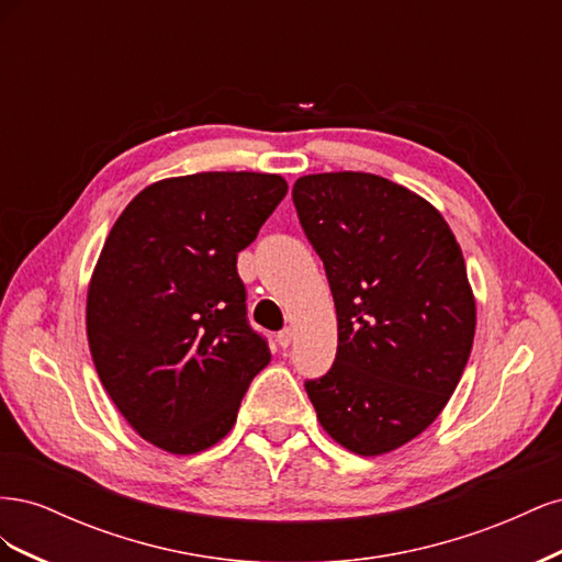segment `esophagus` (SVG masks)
I'll use <instances>...</instances> for the list:
<instances>
[{
    "mask_svg": "<svg viewBox=\"0 0 562 562\" xmlns=\"http://www.w3.org/2000/svg\"><path fill=\"white\" fill-rule=\"evenodd\" d=\"M293 328H283L279 335H277V342H279V347H291V342H293Z\"/></svg>",
    "mask_w": 562,
    "mask_h": 562,
    "instance_id": "obj_1",
    "label": "esophagus"
}]
</instances>
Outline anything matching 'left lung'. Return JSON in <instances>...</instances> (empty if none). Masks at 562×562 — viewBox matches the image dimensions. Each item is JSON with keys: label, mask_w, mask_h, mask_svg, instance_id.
Instances as JSON below:
<instances>
[{"label": "left lung", "mask_w": 562, "mask_h": 562, "mask_svg": "<svg viewBox=\"0 0 562 562\" xmlns=\"http://www.w3.org/2000/svg\"><path fill=\"white\" fill-rule=\"evenodd\" d=\"M293 201L337 312L335 363L304 389L335 443L386 454L427 429L462 380L475 335L462 248L427 199L372 173L302 176Z\"/></svg>", "instance_id": "obj_1"}]
</instances>
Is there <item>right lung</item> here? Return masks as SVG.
Masks as SVG:
<instances>
[{"mask_svg":"<svg viewBox=\"0 0 562 562\" xmlns=\"http://www.w3.org/2000/svg\"><path fill=\"white\" fill-rule=\"evenodd\" d=\"M288 192L277 173L209 171L147 184L116 217L87 293V337L116 411L147 443L223 440L271 361L246 321L236 255Z\"/></svg>","mask_w":562,"mask_h":562,"instance_id":"obj_1","label":"right lung"}]
</instances>
